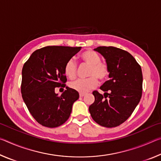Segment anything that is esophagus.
<instances>
[{
  "label": "esophagus",
  "instance_id": "obj_1",
  "mask_svg": "<svg viewBox=\"0 0 161 161\" xmlns=\"http://www.w3.org/2000/svg\"><path fill=\"white\" fill-rule=\"evenodd\" d=\"M84 96H85V94H84V93H80V97H83Z\"/></svg>",
  "mask_w": 161,
  "mask_h": 161
}]
</instances>
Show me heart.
I'll use <instances>...</instances> for the list:
<instances>
[{
	"label": "heart",
	"mask_w": 161,
	"mask_h": 161,
	"mask_svg": "<svg viewBox=\"0 0 161 161\" xmlns=\"http://www.w3.org/2000/svg\"><path fill=\"white\" fill-rule=\"evenodd\" d=\"M80 58L84 64L89 66L88 71L89 78L86 80H78L70 83L71 89L80 93H86L94 88L98 83V80L103 81L109 74L108 65L101 62V58L96 52L87 50L80 54ZM64 72L66 77L70 80H74L77 75V64L73 59H69L64 67Z\"/></svg>",
	"instance_id": "b5f03b06"
}]
</instances>
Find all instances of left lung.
<instances>
[{
  "instance_id": "1",
  "label": "left lung",
  "mask_w": 161,
  "mask_h": 161,
  "mask_svg": "<svg viewBox=\"0 0 161 161\" xmlns=\"http://www.w3.org/2000/svg\"><path fill=\"white\" fill-rule=\"evenodd\" d=\"M109 69V80L100 87L103 95L93 92L94 102L89 106L92 119L100 126H119L131 115L142 95L141 68L128 52L114 47H98Z\"/></svg>"
}]
</instances>
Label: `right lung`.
Instances as JSON below:
<instances>
[{
    "label": "right lung",
    "mask_w": 161,
    "mask_h": 161,
    "mask_svg": "<svg viewBox=\"0 0 161 161\" xmlns=\"http://www.w3.org/2000/svg\"><path fill=\"white\" fill-rule=\"evenodd\" d=\"M81 47L47 46L35 50L22 69L21 94L30 113L40 124L49 128L61 126L69 119L78 92L66 86L58 96L56 87H65L66 62Z\"/></svg>",
    "instance_id": "add662e5"
}]
</instances>
